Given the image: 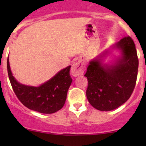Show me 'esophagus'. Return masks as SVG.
Listing matches in <instances>:
<instances>
[{"label":"esophagus","mask_w":146,"mask_h":146,"mask_svg":"<svg viewBox=\"0 0 146 146\" xmlns=\"http://www.w3.org/2000/svg\"><path fill=\"white\" fill-rule=\"evenodd\" d=\"M85 70V66L83 62L81 61H78V62L73 64L70 69V73L74 77L82 76Z\"/></svg>","instance_id":"obj_1"}]
</instances>
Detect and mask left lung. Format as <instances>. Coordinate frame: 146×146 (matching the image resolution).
<instances>
[{
	"instance_id": "obj_1",
	"label": "left lung",
	"mask_w": 146,
	"mask_h": 146,
	"mask_svg": "<svg viewBox=\"0 0 146 146\" xmlns=\"http://www.w3.org/2000/svg\"><path fill=\"white\" fill-rule=\"evenodd\" d=\"M114 47L121 51V56L115 64L103 65L100 59H94L85 74L88 81L87 98L92 107L100 111L115 110L126 102L136 86L138 58L133 39L125 36Z\"/></svg>"
}]
</instances>
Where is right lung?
Segmentation results:
<instances>
[{"label":"right lung","mask_w":146,"mask_h":146,"mask_svg":"<svg viewBox=\"0 0 146 146\" xmlns=\"http://www.w3.org/2000/svg\"><path fill=\"white\" fill-rule=\"evenodd\" d=\"M7 68L13 91L26 107L43 114H52L64 107L68 90L72 82L69 73L70 66L60 70L49 80L39 87L28 86L17 82L12 74L8 58Z\"/></svg>","instance_id":"1"}]
</instances>
